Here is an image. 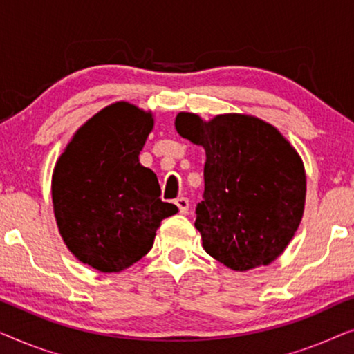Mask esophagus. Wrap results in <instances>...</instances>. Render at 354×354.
Returning a JSON list of instances; mask_svg holds the SVG:
<instances>
[{
    "mask_svg": "<svg viewBox=\"0 0 354 354\" xmlns=\"http://www.w3.org/2000/svg\"><path fill=\"white\" fill-rule=\"evenodd\" d=\"M176 205H177V207H178V212H180V214H187V212H188V206H190V203H188V198H185V196L177 198Z\"/></svg>",
    "mask_w": 354,
    "mask_h": 354,
    "instance_id": "obj_1",
    "label": "esophagus"
}]
</instances>
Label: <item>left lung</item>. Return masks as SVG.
<instances>
[{
    "mask_svg": "<svg viewBox=\"0 0 354 354\" xmlns=\"http://www.w3.org/2000/svg\"><path fill=\"white\" fill-rule=\"evenodd\" d=\"M176 129L206 151L195 221L206 253L240 272L277 259L301 222L306 196L295 148L272 125L245 114L203 122L180 113Z\"/></svg>",
    "mask_w": 354,
    "mask_h": 354,
    "instance_id": "1",
    "label": "left lung"
}]
</instances>
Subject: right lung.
Segmentation results:
<instances>
[{
	"label": "right lung",
	"instance_id": "1",
	"mask_svg": "<svg viewBox=\"0 0 354 354\" xmlns=\"http://www.w3.org/2000/svg\"><path fill=\"white\" fill-rule=\"evenodd\" d=\"M151 113L114 103L77 130L53 172V206L67 248L100 272H119L151 250L159 224L178 211L161 201L138 161Z\"/></svg>",
	"mask_w": 354,
	"mask_h": 354
}]
</instances>
